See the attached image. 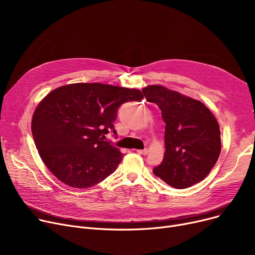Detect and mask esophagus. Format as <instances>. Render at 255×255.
Wrapping results in <instances>:
<instances>
[{"label":"esophagus","instance_id":"obj_1","mask_svg":"<svg viewBox=\"0 0 255 255\" xmlns=\"http://www.w3.org/2000/svg\"><path fill=\"white\" fill-rule=\"evenodd\" d=\"M137 153H138V154H140V155H143V156H145V155H148L149 151H148V149H143V150H137Z\"/></svg>","mask_w":255,"mask_h":255}]
</instances>
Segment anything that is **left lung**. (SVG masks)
<instances>
[{
	"mask_svg": "<svg viewBox=\"0 0 255 255\" xmlns=\"http://www.w3.org/2000/svg\"><path fill=\"white\" fill-rule=\"evenodd\" d=\"M142 93L161 110L165 123L164 157L153 172L177 189L203 181L221 151L215 117L200 101L162 86H149Z\"/></svg>",
	"mask_w": 255,
	"mask_h": 255,
	"instance_id": "1",
	"label": "left lung"
}]
</instances>
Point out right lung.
<instances>
[{"label": "right lung", "mask_w": 255, "mask_h": 255, "mask_svg": "<svg viewBox=\"0 0 255 255\" xmlns=\"http://www.w3.org/2000/svg\"><path fill=\"white\" fill-rule=\"evenodd\" d=\"M142 98L139 90L99 83L50 92L34 113L32 134L52 175L74 188H89L112 175L123 154L103 138L107 133L117 136L120 106Z\"/></svg>", "instance_id": "1"}]
</instances>
